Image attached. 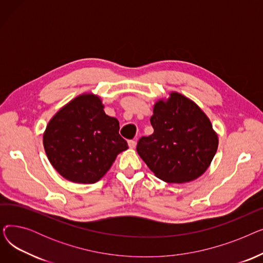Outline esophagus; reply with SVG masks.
<instances>
[{
  "instance_id": "34e87169",
  "label": "esophagus",
  "mask_w": 263,
  "mask_h": 263,
  "mask_svg": "<svg viewBox=\"0 0 263 263\" xmlns=\"http://www.w3.org/2000/svg\"><path fill=\"white\" fill-rule=\"evenodd\" d=\"M128 145H129V147L130 148H135V146H136V142L135 141H133V140H130V141H128Z\"/></svg>"
}]
</instances>
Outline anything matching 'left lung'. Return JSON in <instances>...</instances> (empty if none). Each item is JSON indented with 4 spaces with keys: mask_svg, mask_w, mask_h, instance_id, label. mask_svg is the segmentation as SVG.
<instances>
[{
    "mask_svg": "<svg viewBox=\"0 0 263 263\" xmlns=\"http://www.w3.org/2000/svg\"><path fill=\"white\" fill-rule=\"evenodd\" d=\"M154 133L137 143V154L161 180L185 183L200 177L216 154L218 137L203 110L173 91L154 106Z\"/></svg>",
    "mask_w": 263,
    "mask_h": 263,
    "instance_id": "left-lung-1",
    "label": "left lung"
}]
</instances>
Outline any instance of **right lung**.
<instances>
[{
  "instance_id": "1",
  "label": "right lung",
  "mask_w": 263,
  "mask_h": 263,
  "mask_svg": "<svg viewBox=\"0 0 263 263\" xmlns=\"http://www.w3.org/2000/svg\"><path fill=\"white\" fill-rule=\"evenodd\" d=\"M100 97L83 93L63 106L44 133L47 157L57 172L74 183H95L128 149L119 122L103 110Z\"/></svg>"
}]
</instances>
